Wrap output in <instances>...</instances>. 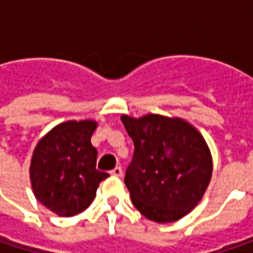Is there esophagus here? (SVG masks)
<instances>
[{"mask_svg":"<svg viewBox=\"0 0 253 253\" xmlns=\"http://www.w3.org/2000/svg\"><path fill=\"white\" fill-rule=\"evenodd\" d=\"M111 174L117 176V177H121V176H122V168H121V166H117L115 169H112Z\"/></svg>","mask_w":253,"mask_h":253,"instance_id":"34e87169","label":"esophagus"}]
</instances>
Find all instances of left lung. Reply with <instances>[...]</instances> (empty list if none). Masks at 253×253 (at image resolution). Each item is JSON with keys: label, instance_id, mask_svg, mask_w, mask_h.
I'll return each mask as SVG.
<instances>
[{"label": "left lung", "instance_id": "obj_1", "mask_svg": "<svg viewBox=\"0 0 253 253\" xmlns=\"http://www.w3.org/2000/svg\"><path fill=\"white\" fill-rule=\"evenodd\" d=\"M133 141L125 186L136 210L155 222H171L197 206L209 186L212 163L204 138L179 118L156 114L122 115Z\"/></svg>", "mask_w": 253, "mask_h": 253}]
</instances>
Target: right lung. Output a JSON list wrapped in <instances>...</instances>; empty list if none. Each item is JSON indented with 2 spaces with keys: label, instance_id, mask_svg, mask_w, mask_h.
Segmentation results:
<instances>
[{
  "label": "right lung",
  "instance_id": "add662e5",
  "mask_svg": "<svg viewBox=\"0 0 253 253\" xmlns=\"http://www.w3.org/2000/svg\"><path fill=\"white\" fill-rule=\"evenodd\" d=\"M94 121H67L54 126L36 145L31 162L35 196L62 217L82 212L95 190L110 174L97 170V149L91 145Z\"/></svg>",
  "mask_w": 253,
  "mask_h": 253
}]
</instances>
